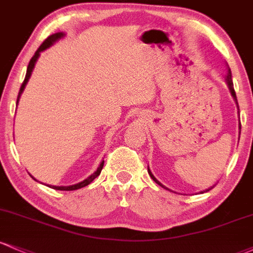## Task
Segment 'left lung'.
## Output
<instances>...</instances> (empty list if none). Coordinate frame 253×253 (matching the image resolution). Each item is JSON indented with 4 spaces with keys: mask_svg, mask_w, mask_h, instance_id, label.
Wrapping results in <instances>:
<instances>
[{
    "mask_svg": "<svg viewBox=\"0 0 253 253\" xmlns=\"http://www.w3.org/2000/svg\"><path fill=\"white\" fill-rule=\"evenodd\" d=\"M226 80H227V84H228V87H229V90H230V93H232V96L234 97V99H235V102H237V104H238V99H237V95H235V91H234V87H233V82H232V73H230V69L228 68V74H227V78H226ZM239 128H241V125H240V127ZM148 171H149V174H150V176L152 177V180H154L155 182H156V184H158L160 186H162V187H165V186H163L162 184H160V181H157L156 180V177H155L154 175H152L151 174V171L149 170L148 169ZM212 187H210L209 190H211ZM209 190H207V191H209ZM207 191H204V192H207Z\"/></svg>",
    "mask_w": 253,
    "mask_h": 253,
    "instance_id": "8db88e82",
    "label": "left lung"
}]
</instances>
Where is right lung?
<instances>
[{
    "label": "right lung",
    "instance_id": "obj_1",
    "mask_svg": "<svg viewBox=\"0 0 253 253\" xmlns=\"http://www.w3.org/2000/svg\"><path fill=\"white\" fill-rule=\"evenodd\" d=\"M63 36H65V33H62V32H57V33H54V35L49 36V37L46 38V40L44 41L43 43L41 44V46H40V48L37 49V51L35 52V55H33V56H32V59L30 60L29 66H27L26 77H25V79H24L23 84H21L20 91H19V95H18V99H16V104H18L19 98H20L21 93H23V91H24V88H25V85H26V84H27V82H29V78L31 77V73H32V71H33V67H35V63H36V61H37L38 56H40L41 51H43V50H45L46 48H49L50 45H52V44H54L55 42L59 41L60 38H62V37H63ZM103 165H104V161H102L101 165H99V167L97 168V170L95 171V173L91 174V175L88 176L87 179H85L84 181L79 182V184L72 185V186H51V187L54 188V190H60V191H74V190H78V188L85 187V186H87L88 184H91V182H92L93 180H95L96 177L98 176L99 174H101L102 168H103Z\"/></svg>",
    "mask_w": 253,
    "mask_h": 253
}]
</instances>
